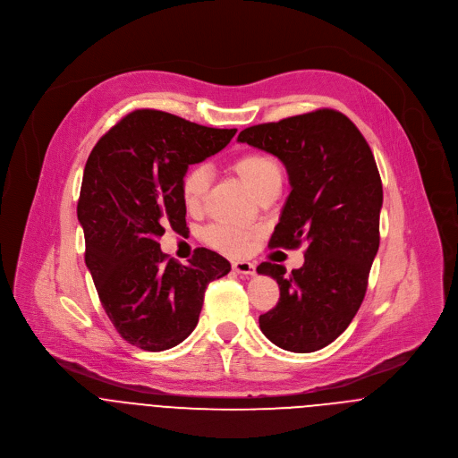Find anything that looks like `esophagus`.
<instances>
[{
    "label": "esophagus",
    "instance_id": "esophagus-1",
    "mask_svg": "<svg viewBox=\"0 0 458 458\" xmlns=\"http://www.w3.org/2000/svg\"><path fill=\"white\" fill-rule=\"evenodd\" d=\"M233 270L243 276H254L256 274V265L250 261H233Z\"/></svg>",
    "mask_w": 458,
    "mask_h": 458
}]
</instances>
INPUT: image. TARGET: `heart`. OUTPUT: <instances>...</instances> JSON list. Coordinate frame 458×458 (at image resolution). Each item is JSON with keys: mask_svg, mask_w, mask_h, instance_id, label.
I'll return each mask as SVG.
<instances>
[{"mask_svg": "<svg viewBox=\"0 0 458 458\" xmlns=\"http://www.w3.org/2000/svg\"><path fill=\"white\" fill-rule=\"evenodd\" d=\"M233 170L256 197L272 188H281L283 182L281 163L265 152H249L238 157L233 165ZM208 188L209 172L206 166H193L184 174L181 182V197L188 211H197L200 208ZM250 231L234 225H213L204 233V242L209 247L231 256L245 254L250 247Z\"/></svg>", "mask_w": 458, "mask_h": 458, "instance_id": "obj_1", "label": "heart"}]
</instances>
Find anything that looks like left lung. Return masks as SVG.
<instances>
[{
  "label": "left lung",
  "mask_w": 458,
  "mask_h": 458,
  "mask_svg": "<svg viewBox=\"0 0 458 458\" xmlns=\"http://www.w3.org/2000/svg\"><path fill=\"white\" fill-rule=\"evenodd\" d=\"M238 141L276 156L288 172L292 191L270 245H306L304 265L290 276L283 265L258 267L279 284V302L259 315V327L284 351H318L354 318L379 247L383 188L374 156L333 109L249 127Z\"/></svg>",
  "instance_id": "1"
}]
</instances>
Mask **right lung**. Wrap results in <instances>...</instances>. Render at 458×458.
<instances>
[{
    "label": "right lung",
    "mask_w": 458,
    "mask_h": 458,
    "mask_svg": "<svg viewBox=\"0 0 458 458\" xmlns=\"http://www.w3.org/2000/svg\"><path fill=\"white\" fill-rule=\"evenodd\" d=\"M236 129H211L179 116L140 109L93 148L77 206L86 265L116 331L145 351L181 344L197 326L204 292L231 270L209 249L190 265L159 245L165 227H186L181 182L190 165L215 156Z\"/></svg>",
    "instance_id": "1"
}]
</instances>
